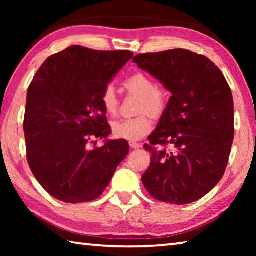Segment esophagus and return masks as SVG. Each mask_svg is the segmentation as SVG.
Returning a JSON list of instances; mask_svg holds the SVG:
<instances>
[{
  "label": "esophagus",
  "mask_w": 256,
  "mask_h": 256,
  "mask_svg": "<svg viewBox=\"0 0 256 256\" xmlns=\"http://www.w3.org/2000/svg\"><path fill=\"white\" fill-rule=\"evenodd\" d=\"M128 144H130V148H132V149H140V148H142V144H136V142H128Z\"/></svg>",
  "instance_id": "obj_1"
}]
</instances>
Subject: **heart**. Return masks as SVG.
<instances>
[{
    "instance_id": "heart-1",
    "label": "heart",
    "mask_w": 256,
    "mask_h": 256,
    "mask_svg": "<svg viewBox=\"0 0 256 256\" xmlns=\"http://www.w3.org/2000/svg\"><path fill=\"white\" fill-rule=\"evenodd\" d=\"M125 88L140 97L138 112L142 114L134 118H122L112 124L114 136L128 141H138L151 131L152 123L148 112L159 118L166 110L167 98L164 90L157 88L154 81L144 73H134L124 82ZM102 104L108 115L115 116L118 110V98L112 86H107L102 94Z\"/></svg>"
}]
</instances>
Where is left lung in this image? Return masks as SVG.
<instances>
[{
  "label": "left lung",
  "mask_w": 256,
  "mask_h": 256,
  "mask_svg": "<svg viewBox=\"0 0 256 256\" xmlns=\"http://www.w3.org/2000/svg\"><path fill=\"white\" fill-rule=\"evenodd\" d=\"M133 62L172 94L144 144L151 162L142 183L159 201L200 200L226 170L235 133L232 90L214 62L188 50L138 54Z\"/></svg>",
  "instance_id": "1"
}]
</instances>
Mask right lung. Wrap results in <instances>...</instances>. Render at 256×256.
Here are the masks:
<instances>
[{
	"label": "right lung",
	"mask_w": 256,
	"mask_h": 256,
	"mask_svg": "<svg viewBox=\"0 0 256 256\" xmlns=\"http://www.w3.org/2000/svg\"><path fill=\"white\" fill-rule=\"evenodd\" d=\"M132 58L128 50L70 46L50 56L34 76L24 122L27 159L38 183L58 200H94L128 156L123 138L94 150L88 144L110 134L102 94Z\"/></svg>",
	"instance_id": "obj_1"
}]
</instances>
